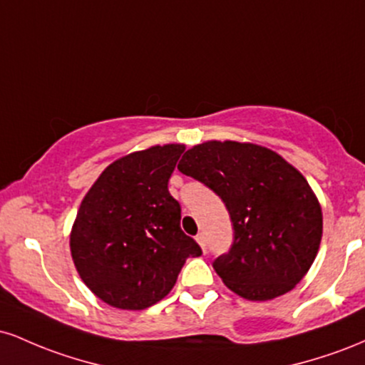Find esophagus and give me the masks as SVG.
I'll list each match as a JSON object with an SVG mask.
<instances>
[{"instance_id": "34e87169", "label": "esophagus", "mask_w": 365, "mask_h": 365, "mask_svg": "<svg viewBox=\"0 0 365 365\" xmlns=\"http://www.w3.org/2000/svg\"><path fill=\"white\" fill-rule=\"evenodd\" d=\"M195 240H197V244L200 245V249H202V252H206V250H207V240H206V235H204V233H199V235L195 237Z\"/></svg>"}]
</instances>
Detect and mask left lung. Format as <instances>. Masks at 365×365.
<instances>
[{
	"mask_svg": "<svg viewBox=\"0 0 365 365\" xmlns=\"http://www.w3.org/2000/svg\"><path fill=\"white\" fill-rule=\"evenodd\" d=\"M178 170L228 209L235 240L212 267L230 290L271 300L300 283L319 250L322 211L295 166L252 142L207 140L188 149Z\"/></svg>",
	"mask_w": 365,
	"mask_h": 365,
	"instance_id": "1",
	"label": "left lung"
}]
</instances>
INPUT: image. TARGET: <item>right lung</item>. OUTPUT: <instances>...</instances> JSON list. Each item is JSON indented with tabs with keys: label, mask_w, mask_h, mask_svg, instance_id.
Listing matches in <instances>:
<instances>
[{
	"label": "right lung",
	"mask_w": 365,
	"mask_h": 365,
	"mask_svg": "<svg viewBox=\"0 0 365 365\" xmlns=\"http://www.w3.org/2000/svg\"><path fill=\"white\" fill-rule=\"evenodd\" d=\"M183 144L153 145L113 161L82 199L70 252L77 273L103 302L123 311L158 304L187 257L202 254L180 228L168 180Z\"/></svg>",
	"instance_id": "1"
}]
</instances>
